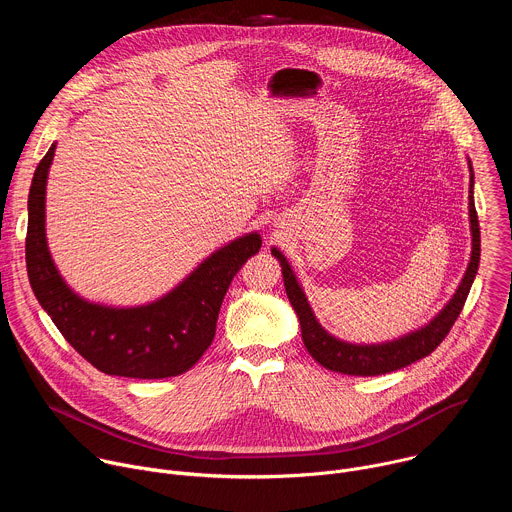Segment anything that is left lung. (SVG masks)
Returning <instances> with one entry per match:
<instances>
[{
	"label": "left lung",
	"mask_w": 512,
	"mask_h": 512,
	"mask_svg": "<svg viewBox=\"0 0 512 512\" xmlns=\"http://www.w3.org/2000/svg\"><path fill=\"white\" fill-rule=\"evenodd\" d=\"M470 168V190H468V216H470V233H472V255L470 263L466 267V273L456 289L452 300L440 310V314L433 316L425 326L407 332L399 338L377 342V344H356L346 342L336 336H332L322 324L316 320V314L312 312L308 298L304 294L302 285L298 283V277L291 269L285 255L273 247L271 255L279 261L281 273H283V285L287 291L289 304L294 306L300 326H302V340L312 354L314 360H318L324 369L342 373V375H354V377H377L385 375L397 369L407 367V364L425 358L431 354L440 342L448 336L450 328L458 320L464 302L470 294V287L474 283V277L478 273L480 265V225L478 214L474 206V170L472 162L468 160Z\"/></svg>",
	"instance_id": "obj_1"
}]
</instances>
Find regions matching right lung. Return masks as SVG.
<instances>
[{"label":"right lung","instance_id":"add662e5","mask_svg":"<svg viewBox=\"0 0 512 512\" xmlns=\"http://www.w3.org/2000/svg\"><path fill=\"white\" fill-rule=\"evenodd\" d=\"M56 143L40 160L28 194L26 267L34 296L60 334L105 375L168 379L186 373L210 346L227 289L261 249L247 233L206 257L160 300L113 308L89 302L58 273L46 241V182Z\"/></svg>","mask_w":512,"mask_h":512}]
</instances>
